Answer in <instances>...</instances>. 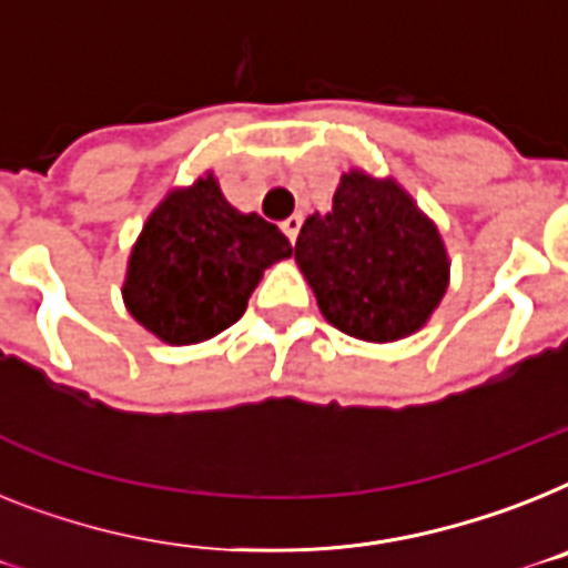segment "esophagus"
<instances>
[{
	"label": "esophagus",
	"mask_w": 568,
	"mask_h": 568,
	"mask_svg": "<svg viewBox=\"0 0 568 568\" xmlns=\"http://www.w3.org/2000/svg\"><path fill=\"white\" fill-rule=\"evenodd\" d=\"M280 227H283V233L285 236H288V242H297V233H300V227H303V215H288V219L283 221V224H280Z\"/></svg>",
	"instance_id": "obj_1"
}]
</instances>
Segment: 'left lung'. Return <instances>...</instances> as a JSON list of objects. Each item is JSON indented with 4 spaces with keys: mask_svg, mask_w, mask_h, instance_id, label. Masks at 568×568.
I'll use <instances>...</instances> for the list:
<instances>
[{
    "mask_svg": "<svg viewBox=\"0 0 568 568\" xmlns=\"http://www.w3.org/2000/svg\"><path fill=\"white\" fill-rule=\"evenodd\" d=\"M294 260L321 315L349 338L390 344L428 324L449 288V253L394 178L349 169L326 215H308Z\"/></svg>",
    "mask_w": 568,
    "mask_h": 568,
    "instance_id": "obj_1",
    "label": "left lung"
}]
</instances>
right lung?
I'll use <instances>...</instances> for the list:
<instances>
[{"label":"right lung","mask_w":568,"mask_h":568,"mask_svg":"<svg viewBox=\"0 0 568 568\" xmlns=\"http://www.w3.org/2000/svg\"><path fill=\"white\" fill-rule=\"evenodd\" d=\"M288 256V239L236 210L204 172L169 189L142 224L124 271V308L172 347L201 344L236 324L265 268Z\"/></svg>","instance_id":"1"}]
</instances>
